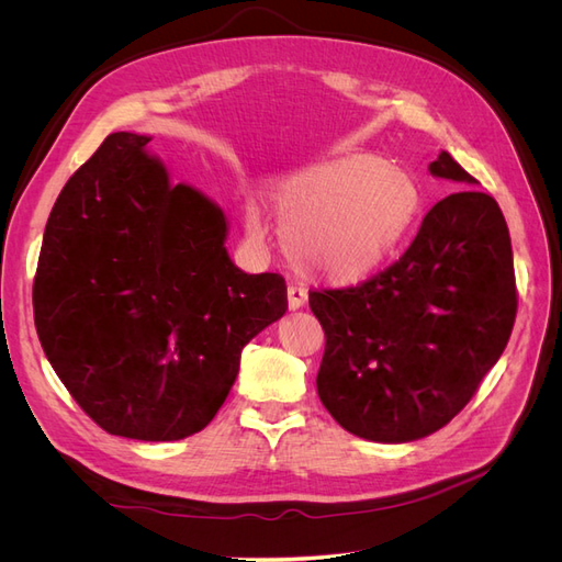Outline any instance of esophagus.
<instances>
[{"mask_svg": "<svg viewBox=\"0 0 562 562\" xmlns=\"http://www.w3.org/2000/svg\"><path fill=\"white\" fill-rule=\"evenodd\" d=\"M304 302H307V288H302L297 283L288 285V307L295 312V310L304 307Z\"/></svg>", "mask_w": 562, "mask_h": 562, "instance_id": "esophagus-1", "label": "esophagus"}]
</instances>
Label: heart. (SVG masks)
Wrapping results in <instances>:
<instances>
[{"label": "heart", "mask_w": 562, "mask_h": 562, "mask_svg": "<svg viewBox=\"0 0 562 562\" xmlns=\"http://www.w3.org/2000/svg\"><path fill=\"white\" fill-rule=\"evenodd\" d=\"M419 190L401 168L375 155H342L288 178L274 194L283 244L295 267L333 283L375 271L411 232ZM248 229L262 232L248 211Z\"/></svg>", "instance_id": "obj_1"}]
</instances>
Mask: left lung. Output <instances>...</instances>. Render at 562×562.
Here are the masks:
<instances>
[{
  "mask_svg": "<svg viewBox=\"0 0 562 562\" xmlns=\"http://www.w3.org/2000/svg\"><path fill=\"white\" fill-rule=\"evenodd\" d=\"M436 178L475 184L448 151ZM326 333L318 398L349 434L378 443L429 436L462 411L512 337V236L473 187L424 215L401 258L359 285L310 293Z\"/></svg>",
  "mask_w": 562,
  "mask_h": 562,
  "instance_id": "8db88e82",
  "label": "left lung"
}]
</instances>
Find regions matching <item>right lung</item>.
<instances>
[{
    "instance_id": "right-lung-1",
    "label": "right lung",
    "mask_w": 562,
    "mask_h": 562,
    "mask_svg": "<svg viewBox=\"0 0 562 562\" xmlns=\"http://www.w3.org/2000/svg\"><path fill=\"white\" fill-rule=\"evenodd\" d=\"M147 135L112 133L48 215L32 304L42 349L100 429L180 440L225 403L241 349L288 310L281 274H246L227 220L171 184Z\"/></svg>"
}]
</instances>
